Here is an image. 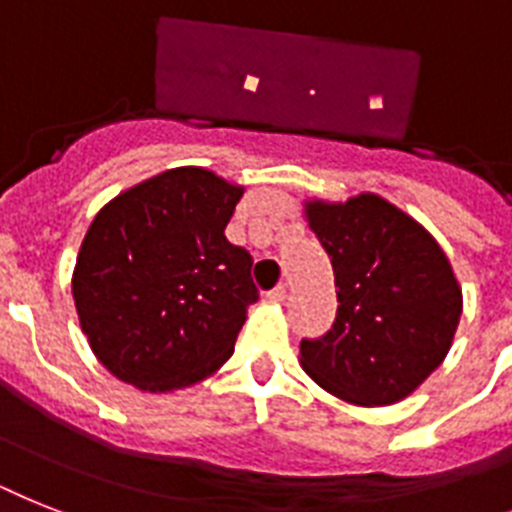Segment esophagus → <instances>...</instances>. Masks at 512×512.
<instances>
[{
  "label": "esophagus",
  "instance_id": "esophagus-1",
  "mask_svg": "<svg viewBox=\"0 0 512 512\" xmlns=\"http://www.w3.org/2000/svg\"><path fill=\"white\" fill-rule=\"evenodd\" d=\"M286 294H289V289H286V284H278L276 289H270V292H268V297L273 299V302H284V299H286Z\"/></svg>",
  "mask_w": 512,
  "mask_h": 512
}]
</instances>
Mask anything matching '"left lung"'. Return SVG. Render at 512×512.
Returning a JSON list of instances; mask_svg holds the SVG:
<instances>
[{
  "mask_svg": "<svg viewBox=\"0 0 512 512\" xmlns=\"http://www.w3.org/2000/svg\"><path fill=\"white\" fill-rule=\"evenodd\" d=\"M305 215L331 257L334 326L302 339V368L339 400L392 405L442 365L463 294L434 236L376 194L344 205L307 202Z\"/></svg>",
  "mask_w": 512,
  "mask_h": 512,
  "instance_id": "obj_1",
  "label": "left lung"
}]
</instances>
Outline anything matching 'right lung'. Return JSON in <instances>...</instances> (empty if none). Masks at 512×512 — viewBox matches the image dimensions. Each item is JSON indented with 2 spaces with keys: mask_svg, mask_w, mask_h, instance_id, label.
<instances>
[{
  "mask_svg": "<svg viewBox=\"0 0 512 512\" xmlns=\"http://www.w3.org/2000/svg\"><path fill=\"white\" fill-rule=\"evenodd\" d=\"M242 191L210 170L173 168L99 210L78 252L73 299L112 376L170 392L231 357L260 297L252 257L223 234Z\"/></svg>",
  "mask_w": 512,
  "mask_h": 512,
  "instance_id": "right-lung-1",
  "label": "right lung"
}]
</instances>
